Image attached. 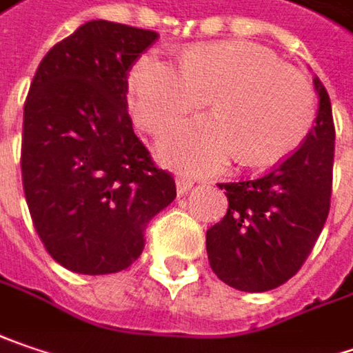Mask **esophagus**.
Here are the masks:
<instances>
[{"label": "esophagus", "instance_id": "obj_1", "mask_svg": "<svg viewBox=\"0 0 353 353\" xmlns=\"http://www.w3.org/2000/svg\"><path fill=\"white\" fill-rule=\"evenodd\" d=\"M192 179H188V176H185V174H179L176 176V190H179V194H186L190 188H192Z\"/></svg>", "mask_w": 353, "mask_h": 353}]
</instances>
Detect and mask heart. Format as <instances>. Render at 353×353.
Wrapping results in <instances>:
<instances>
[{"label": "heart", "instance_id": "1", "mask_svg": "<svg viewBox=\"0 0 353 353\" xmlns=\"http://www.w3.org/2000/svg\"><path fill=\"white\" fill-rule=\"evenodd\" d=\"M208 99L212 115L185 123L161 145L168 163L212 172L234 154L246 167H268L308 137L316 93L304 73L272 51L250 43L188 49L179 67L161 55H143L127 79L134 123L163 134Z\"/></svg>", "mask_w": 353, "mask_h": 353}]
</instances>
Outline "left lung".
<instances>
[{"mask_svg":"<svg viewBox=\"0 0 353 353\" xmlns=\"http://www.w3.org/2000/svg\"><path fill=\"white\" fill-rule=\"evenodd\" d=\"M316 125L298 149L266 174L221 183L228 210L206 230L212 272L242 292L274 290L302 268L320 236L332 199L336 129L322 81Z\"/></svg>","mask_w":353,"mask_h":353,"instance_id":"8db88e82","label":"left lung"}]
</instances>
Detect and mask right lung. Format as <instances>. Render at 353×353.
<instances>
[{
	"label": "right lung",
	"instance_id": "right-lung-1",
	"mask_svg": "<svg viewBox=\"0 0 353 353\" xmlns=\"http://www.w3.org/2000/svg\"><path fill=\"white\" fill-rule=\"evenodd\" d=\"M157 31L87 21L39 63L23 105L21 179L45 250L67 270L113 274L174 201L168 170L132 131L127 79Z\"/></svg>",
	"mask_w": 353,
	"mask_h": 353
}]
</instances>
